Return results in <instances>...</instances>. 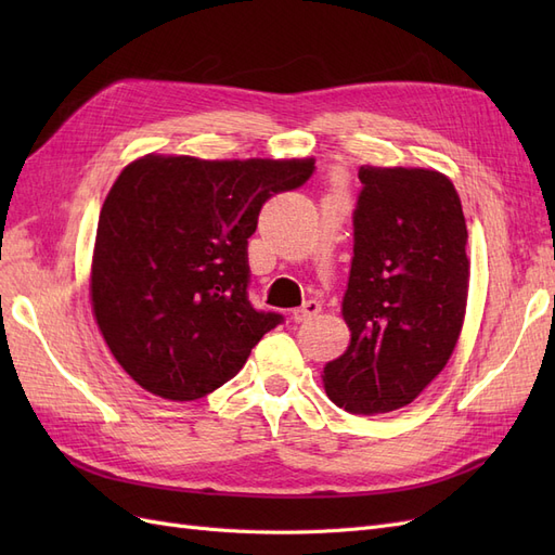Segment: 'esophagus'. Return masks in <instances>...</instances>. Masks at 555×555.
<instances>
[{
  "label": "esophagus",
  "instance_id": "34e87169",
  "mask_svg": "<svg viewBox=\"0 0 555 555\" xmlns=\"http://www.w3.org/2000/svg\"><path fill=\"white\" fill-rule=\"evenodd\" d=\"M319 312H322V306H319L317 300H308V304H304V308H296L292 312V319L296 324H306V322H310V319H314Z\"/></svg>",
  "mask_w": 555,
  "mask_h": 555
}]
</instances>
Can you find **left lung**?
I'll return each mask as SVG.
<instances>
[{
  "label": "left lung",
  "instance_id": "left-lung-1",
  "mask_svg": "<svg viewBox=\"0 0 555 555\" xmlns=\"http://www.w3.org/2000/svg\"><path fill=\"white\" fill-rule=\"evenodd\" d=\"M354 259L343 314L345 354L324 367L335 405L405 408L447 365L465 317L469 261L461 198L426 169H359Z\"/></svg>",
  "mask_w": 555,
  "mask_h": 555
}]
</instances>
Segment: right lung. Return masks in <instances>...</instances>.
<instances>
[{
    "label": "right lung",
    "instance_id": "obj_1",
    "mask_svg": "<svg viewBox=\"0 0 555 555\" xmlns=\"http://www.w3.org/2000/svg\"><path fill=\"white\" fill-rule=\"evenodd\" d=\"M314 162L147 155L99 215L92 308L113 357L150 393L196 400L245 365L280 312L249 304L247 238L263 204Z\"/></svg>",
    "mask_w": 555,
    "mask_h": 555
}]
</instances>
